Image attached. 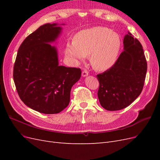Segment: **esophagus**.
Returning a JSON list of instances; mask_svg holds the SVG:
<instances>
[{
    "mask_svg": "<svg viewBox=\"0 0 160 160\" xmlns=\"http://www.w3.org/2000/svg\"><path fill=\"white\" fill-rule=\"evenodd\" d=\"M89 75V72L87 70H83L82 71V76L83 77H87Z\"/></svg>",
    "mask_w": 160,
    "mask_h": 160,
    "instance_id": "obj_1",
    "label": "esophagus"
}]
</instances>
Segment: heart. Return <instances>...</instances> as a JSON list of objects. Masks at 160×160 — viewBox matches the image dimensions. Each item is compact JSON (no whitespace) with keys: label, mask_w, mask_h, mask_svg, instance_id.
Segmentation results:
<instances>
[{"label":"heart","mask_w":160,"mask_h":160,"mask_svg":"<svg viewBox=\"0 0 160 160\" xmlns=\"http://www.w3.org/2000/svg\"><path fill=\"white\" fill-rule=\"evenodd\" d=\"M121 48L118 33L104 27H95L77 32L68 41L65 52L67 59L77 63L90 55L92 67L99 71L110 69L117 61Z\"/></svg>","instance_id":"heart-1"}]
</instances>
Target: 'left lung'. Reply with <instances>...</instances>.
Wrapping results in <instances>:
<instances>
[{"label": "left lung", "instance_id": "8db88e82", "mask_svg": "<svg viewBox=\"0 0 160 160\" xmlns=\"http://www.w3.org/2000/svg\"><path fill=\"white\" fill-rule=\"evenodd\" d=\"M123 51L115 63L97 75L99 82V103L108 111L124 109L142 93L147 72V61L140 42L129 32L123 38Z\"/></svg>", "mask_w": 160, "mask_h": 160}]
</instances>
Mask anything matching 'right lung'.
<instances>
[{
  "mask_svg": "<svg viewBox=\"0 0 160 160\" xmlns=\"http://www.w3.org/2000/svg\"><path fill=\"white\" fill-rule=\"evenodd\" d=\"M62 28L47 23L28 35L18 50L13 69L17 93L28 108L45 114L60 113L68 106L79 68L60 66L55 41Z\"/></svg>",
  "mask_w": 160,
  "mask_h": 160,
  "instance_id": "obj_1",
  "label": "right lung"
}]
</instances>
